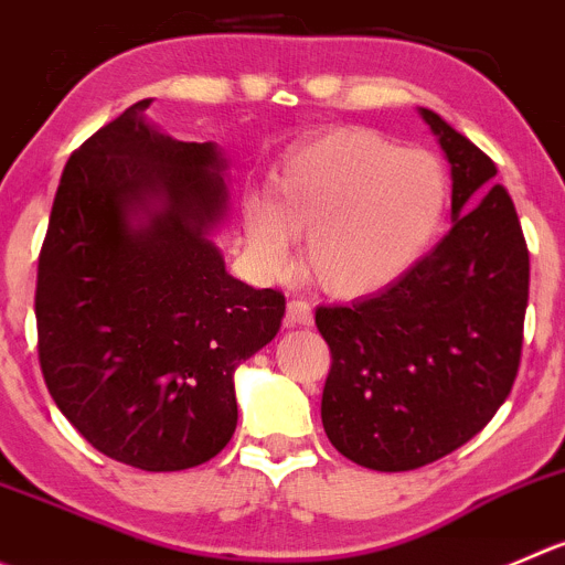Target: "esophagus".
I'll list each match as a JSON object with an SVG mask.
<instances>
[{
    "label": "esophagus",
    "instance_id": "esophagus-1",
    "mask_svg": "<svg viewBox=\"0 0 565 565\" xmlns=\"http://www.w3.org/2000/svg\"><path fill=\"white\" fill-rule=\"evenodd\" d=\"M286 324L288 327H310L313 324V310L305 299H291L286 308Z\"/></svg>",
    "mask_w": 565,
    "mask_h": 565
}]
</instances>
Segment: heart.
Returning <instances> with one entry per match:
<instances>
[{
  "mask_svg": "<svg viewBox=\"0 0 565 565\" xmlns=\"http://www.w3.org/2000/svg\"><path fill=\"white\" fill-rule=\"evenodd\" d=\"M447 207L438 160L374 132H335L294 154L271 202L244 205L246 249L257 268L286 271L291 235H305L302 266L324 291L360 297L416 263Z\"/></svg>",
  "mask_w": 565,
  "mask_h": 565,
  "instance_id": "b5f03b06",
  "label": "heart"
}]
</instances>
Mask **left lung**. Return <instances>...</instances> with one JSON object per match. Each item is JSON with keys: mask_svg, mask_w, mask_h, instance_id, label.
Wrapping results in <instances>:
<instances>
[{"mask_svg": "<svg viewBox=\"0 0 565 565\" xmlns=\"http://www.w3.org/2000/svg\"><path fill=\"white\" fill-rule=\"evenodd\" d=\"M418 113L452 166V230L385 291L316 310L332 354L321 424L374 471L435 463L491 422L519 374L530 297V252L493 160Z\"/></svg>", "mask_w": 565, "mask_h": 565, "instance_id": "8db88e82", "label": "left lung"}]
</instances>
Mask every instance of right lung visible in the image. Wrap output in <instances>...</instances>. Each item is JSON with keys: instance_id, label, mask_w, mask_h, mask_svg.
I'll use <instances>...</instances> for the list:
<instances>
[{"instance_id": "1", "label": "right lung", "mask_w": 565, "mask_h": 565, "mask_svg": "<svg viewBox=\"0 0 565 565\" xmlns=\"http://www.w3.org/2000/svg\"><path fill=\"white\" fill-rule=\"evenodd\" d=\"M136 102L63 169L35 321L46 388L90 447L143 471L216 458L238 424L235 369L277 335L286 297L224 268L216 143L174 141Z\"/></svg>"}]
</instances>
